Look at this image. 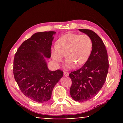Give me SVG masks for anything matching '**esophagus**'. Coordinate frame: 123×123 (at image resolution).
I'll return each instance as SVG.
<instances>
[{"instance_id": "34e87169", "label": "esophagus", "mask_w": 123, "mask_h": 123, "mask_svg": "<svg viewBox=\"0 0 123 123\" xmlns=\"http://www.w3.org/2000/svg\"><path fill=\"white\" fill-rule=\"evenodd\" d=\"M63 74H64V76H69V73H68V72H64Z\"/></svg>"}]
</instances>
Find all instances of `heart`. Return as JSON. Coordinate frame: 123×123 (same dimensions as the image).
I'll list each match as a JSON object with an SVG mask.
<instances>
[{
	"instance_id": "heart-1",
	"label": "heart",
	"mask_w": 123,
	"mask_h": 123,
	"mask_svg": "<svg viewBox=\"0 0 123 123\" xmlns=\"http://www.w3.org/2000/svg\"><path fill=\"white\" fill-rule=\"evenodd\" d=\"M93 48L91 37L87 35L66 34L58 39L51 51V57L56 64L62 61L65 55L66 66L68 68L75 64L80 66L88 60Z\"/></svg>"
}]
</instances>
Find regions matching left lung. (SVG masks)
<instances>
[{"label":"left lung","instance_id":"1","mask_svg":"<svg viewBox=\"0 0 123 123\" xmlns=\"http://www.w3.org/2000/svg\"><path fill=\"white\" fill-rule=\"evenodd\" d=\"M91 37L93 48L88 60L81 68L72 72L70 94L74 100L85 101L96 95L105 83L109 70L105 45L96 33L89 29H79Z\"/></svg>","mask_w":123,"mask_h":123}]
</instances>
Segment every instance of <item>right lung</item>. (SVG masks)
Wrapping results in <instances>:
<instances>
[{"label": "right lung", "instance_id": "obj_1", "mask_svg": "<svg viewBox=\"0 0 123 123\" xmlns=\"http://www.w3.org/2000/svg\"><path fill=\"white\" fill-rule=\"evenodd\" d=\"M55 33H35L20 45L14 56V79L24 95L37 103H44L50 99L54 86L63 75V72L60 69L50 70L45 60V57L51 56Z\"/></svg>", "mask_w": 123, "mask_h": 123}]
</instances>
